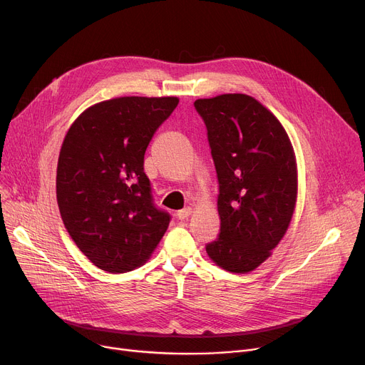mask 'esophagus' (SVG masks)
Segmentation results:
<instances>
[{"label": "esophagus", "mask_w": 365, "mask_h": 365, "mask_svg": "<svg viewBox=\"0 0 365 365\" xmlns=\"http://www.w3.org/2000/svg\"><path fill=\"white\" fill-rule=\"evenodd\" d=\"M190 214H192V208H190V207H186V208L178 211V212H176V217H178L179 220H185V218H187Z\"/></svg>", "instance_id": "34e87169"}]
</instances>
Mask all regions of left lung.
I'll return each instance as SVG.
<instances>
[{"label":"left lung","mask_w":365,"mask_h":365,"mask_svg":"<svg viewBox=\"0 0 365 365\" xmlns=\"http://www.w3.org/2000/svg\"><path fill=\"white\" fill-rule=\"evenodd\" d=\"M208 132L218 178V237L207 245L220 268L246 274L271 256L297 201V164L281 122L247 94L193 103Z\"/></svg>","instance_id":"obj_1"}]
</instances>
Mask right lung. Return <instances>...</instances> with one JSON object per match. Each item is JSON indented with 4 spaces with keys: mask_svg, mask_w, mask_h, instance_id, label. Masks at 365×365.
Returning <instances> with one entry per match:
<instances>
[{
    "mask_svg": "<svg viewBox=\"0 0 365 365\" xmlns=\"http://www.w3.org/2000/svg\"><path fill=\"white\" fill-rule=\"evenodd\" d=\"M178 97H118L84 110L63 138L56 201L77 247L106 272L135 269L170 222L154 205L144 154Z\"/></svg>",
    "mask_w": 365,
    "mask_h": 365,
    "instance_id": "1",
    "label": "right lung"
}]
</instances>
